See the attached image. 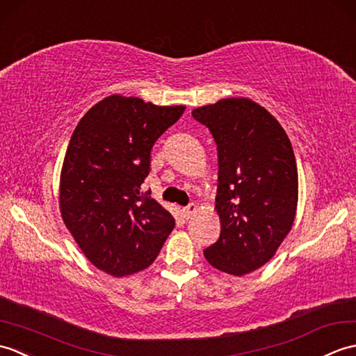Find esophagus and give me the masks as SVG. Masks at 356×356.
Returning <instances> with one entry per match:
<instances>
[{
  "label": "esophagus",
  "mask_w": 356,
  "mask_h": 356,
  "mask_svg": "<svg viewBox=\"0 0 356 356\" xmlns=\"http://www.w3.org/2000/svg\"><path fill=\"white\" fill-rule=\"evenodd\" d=\"M196 211H198V207H196V204H188L187 207L183 209V215H184L186 219H191Z\"/></svg>",
  "instance_id": "obj_1"
}]
</instances>
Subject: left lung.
<instances>
[{
	"label": "left lung",
	"mask_w": 356,
	"mask_h": 356,
	"mask_svg": "<svg viewBox=\"0 0 356 356\" xmlns=\"http://www.w3.org/2000/svg\"><path fill=\"white\" fill-rule=\"evenodd\" d=\"M192 115L207 126L218 151L220 236L204 257L227 274L252 273L294 225L298 173L291 141L277 118L248 97L220 99Z\"/></svg>",
	"instance_id": "obj_1"
}]
</instances>
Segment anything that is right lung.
I'll return each instance as SVG.
<instances>
[{"instance_id":"add662e5","label":"right lung","mask_w":356,"mask_h":356,"mask_svg":"<svg viewBox=\"0 0 356 356\" xmlns=\"http://www.w3.org/2000/svg\"><path fill=\"white\" fill-rule=\"evenodd\" d=\"M186 106H156L113 94L90 108L70 138L59 179V210L90 262L114 277L154 264L175 219L141 193L151 149Z\"/></svg>"}]
</instances>
